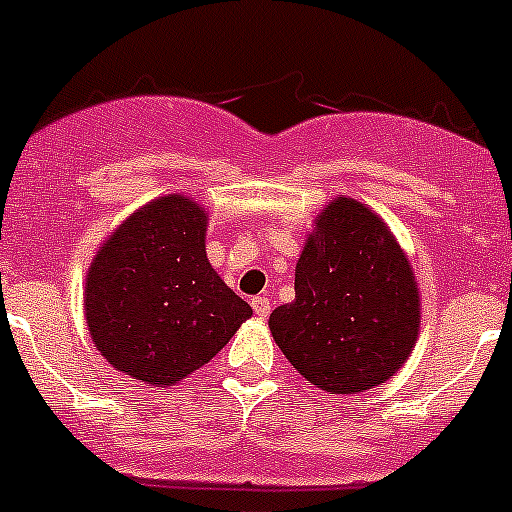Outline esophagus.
Wrapping results in <instances>:
<instances>
[{
	"mask_svg": "<svg viewBox=\"0 0 512 512\" xmlns=\"http://www.w3.org/2000/svg\"><path fill=\"white\" fill-rule=\"evenodd\" d=\"M252 310H255V315H260V317H267L270 315V310H272V302H270V297H252Z\"/></svg>",
	"mask_w": 512,
	"mask_h": 512,
	"instance_id": "obj_1",
	"label": "esophagus"
}]
</instances>
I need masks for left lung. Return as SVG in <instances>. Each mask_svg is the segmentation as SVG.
Returning <instances> with one entry per match:
<instances>
[{
  "instance_id": "8db88e82",
  "label": "left lung",
  "mask_w": 512,
  "mask_h": 512,
  "mask_svg": "<svg viewBox=\"0 0 512 512\" xmlns=\"http://www.w3.org/2000/svg\"><path fill=\"white\" fill-rule=\"evenodd\" d=\"M295 270V300L270 330L302 377L327 393L370 390L403 367L420 327L413 270L365 205L337 197L315 222Z\"/></svg>"
}]
</instances>
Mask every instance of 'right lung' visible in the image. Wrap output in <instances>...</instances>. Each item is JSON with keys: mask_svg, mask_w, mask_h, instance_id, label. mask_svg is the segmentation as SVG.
I'll list each match as a JSON object with an SVG mask.
<instances>
[{"mask_svg": "<svg viewBox=\"0 0 512 512\" xmlns=\"http://www.w3.org/2000/svg\"><path fill=\"white\" fill-rule=\"evenodd\" d=\"M207 217L180 195L137 210L87 272L84 312L94 347L147 385H172L230 342L252 307L205 255Z\"/></svg>", "mask_w": 512, "mask_h": 512, "instance_id": "obj_1", "label": "right lung"}]
</instances>
